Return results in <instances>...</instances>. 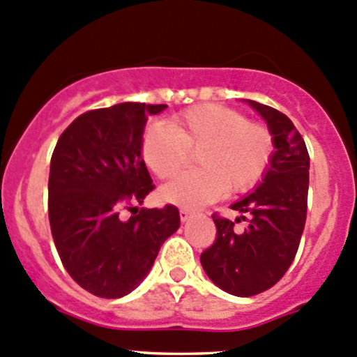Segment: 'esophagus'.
<instances>
[{"label": "esophagus", "instance_id": "34e87169", "mask_svg": "<svg viewBox=\"0 0 357 357\" xmlns=\"http://www.w3.org/2000/svg\"><path fill=\"white\" fill-rule=\"evenodd\" d=\"M192 216L193 213L190 209H179V218H181V221H188Z\"/></svg>", "mask_w": 357, "mask_h": 357}]
</instances>
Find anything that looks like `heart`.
I'll use <instances>...</instances> for the list:
<instances>
[{
	"instance_id": "b5f03b06",
	"label": "heart",
	"mask_w": 357,
	"mask_h": 357,
	"mask_svg": "<svg viewBox=\"0 0 357 357\" xmlns=\"http://www.w3.org/2000/svg\"><path fill=\"white\" fill-rule=\"evenodd\" d=\"M197 153L195 171L176 176L160 188L169 204L197 209L225 192L251 190L274 155L272 130L244 113L221 105H200L172 116L169 127L151 126L141 141V157L157 178H171Z\"/></svg>"
}]
</instances>
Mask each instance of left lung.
I'll return each instance as SVG.
<instances>
[{"label":"left lung","instance_id":"left-lung-1","mask_svg":"<svg viewBox=\"0 0 357 357\" xmlns=\"http://www.w3.org/2000/svg\"><path fill=\"white\" fill-rule=\"evenodd\" d=\"M248 102L265 119L274 136L271 167L255 192L230 206L242 213L241 219L248 220V227L237 231L234 221L214 213L216 238L200 255L211 281L235 296L266 291L288 272L305 227L309 193L310 158L302 134L284 113Z\"/></svg>","mask_w":357,"mask_h":357}]
</instances>
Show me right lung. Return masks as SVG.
I'll use <instances>...</instances> for the list:
<instances>
[{
  "label": "right lung",
  "instance_id": "obj_1",
  "mask_svg": "<svg viewBox=\"0 0 357 357\" xmlns=\"http://www.w3.org/2000/svg\"><path fill=\"white\" fill-rule=\"evenodd\" d=\"M165 105L122 102L91 109L61 134L50 160L48 220L76 284L120 298L146 278L160 245L179 228L178 207L139 209L155 188L141 157L148 116ZM133 216L122 220L119 213Z\"/></svg>",
  "mask_w": 357,
  "mask_h": 357
}]
</instances>
